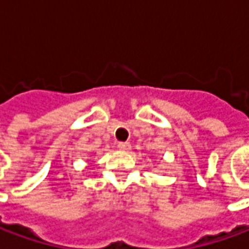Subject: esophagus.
<instances>
[{
	"instance_id": "esophagus-1",
	"label": "esophagus",
	"mask_w": 249,
	"mask_h": 249,
	"mask_svg": "<svg viewBox=\"0 0 249 249\" xmlns=\"http://www.w3.org/2000/svg\"><path fill=\"white\" fill-rule=\"evenodd\" d=\"M117 148H119L120 151L128 152L130 151V144L129 142H119V144H117Z\"/></svg>"
}]
</instances>
